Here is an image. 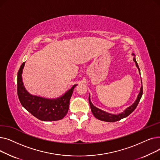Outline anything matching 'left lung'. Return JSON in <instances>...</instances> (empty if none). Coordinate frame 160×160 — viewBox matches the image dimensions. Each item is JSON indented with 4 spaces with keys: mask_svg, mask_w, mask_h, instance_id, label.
Here are the masks:
<instances>
[{
    "mask_svg": "<svg viewBox=\"0 0 160 160\" xmlns=\"http://www.w3.org/2000/svg\"><path fill=\"white\" fill-rule=\"evenodd\" d=\"M132 55L133 56V60L134 62H135L136 66L137 67V68L139 70V74H140V69L139 68V66H138V63H137L136 60L135 54L132 53ZM141 82L142 83L141 80ZM142 86H141V87L140 88L139 93V94L137 97L136 100H135V102H134L131 106H130L129 107H127V108H126L122 112H121V113H117V114H113V113H108V112L103 111L102 110H100V109L95 107L93 104H92V102L91 101L90 95H89V102L91 112H92V113H93V115L96 117L97 119L102 121L113 122L119 121V120H121L123 118H125V117H127V116H128L130 114H131L134 110H135V109L136 108V107L138 106V105L139 104V100H140V99L142 97Z\"/></svg>",
    "mask_w": 160,
    "mask_h": 160,
    "instance_id": "8db88e82",
    "label": "left lung"
}]
</instances>
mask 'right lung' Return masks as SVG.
Segmentation results:
<instances>
[{
	"label": "right lung",
	"mask_w": 160,
	"mask_h": 160,
	"mask_svg": "<svg viewBox=\"0 0 160 160\" xmlns=\"http://www.w3.org/2000/svg\"><path fill=\"white\" fill-rule=\"evenodd\" d=\"M25 62L22 63L18 73V95L21 105L32 115L43 121H54L62 119L69 110V101L74 84L62 96L48 98L31 95L24 86L22 71Z\"/></svg>",
	"instance_id": "add662e5"
}]
</instances>
